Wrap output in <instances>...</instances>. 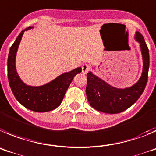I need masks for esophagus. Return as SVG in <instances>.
<instances>
[{
    "mask_svg": "<svg viewBox=\"0 0 156 156\" xmlns=\"http://www.w3.org/2000/svg\"><path fill=\"white\" fill-rule=\"evenodd\" d=\"M90 68L91 67L89 64H83V65L81 66V68H82V73H83V74H87L88 71L90 70Z\"/></svg>",
    "mask_w": 156,
    "mask_h": 156,
    "instance_id": "obj_1",
    "label": "esophagus"
}]
</instances>
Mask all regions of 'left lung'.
<instances>
[{"label": "left lung", "instance_id": "8db88e82", "mask_svg": "<svg viewBox=\"0 0 156 156\" xmlns=\"http://www.w3.org/2000/svg\"><path fill=\"white\" fill-rule=\"evenodd\" d=\"M135 39L140 43L143 59L141 78L137 83L125 88L112 86L89 71L87 74L86 95L91 106L106 113H119L128 109L139 99L148 81L149 51L143 36L137 32Z\"/></svg>", "mask_w": 156, "mask_h": 156}]
</instances>
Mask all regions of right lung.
Masks as SVG:
<instances>
[{"instance_id": "right-lung-1", "label": "right lung", "mask_w": 156, "mask_h": 156, "mask_svg": "<svg viewBox=\"0 0 156 156\" xmlns=\"http://www.w3.org/2000/svg\"><path fill=\"white\" fill-rule=\"evenodd\" d=\"M22 30L10 48L8 58V77L9 85L15 97L23 106L35 112H48L61 105L65 92L73 78L81 71V68L66 72L46 85L30 86L25 84L19 78L15 68V57L19 43L25 31Z\"/></svg>"}]
</instances>
